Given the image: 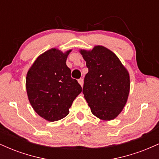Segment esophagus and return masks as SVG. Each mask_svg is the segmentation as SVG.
<instances>
[{
	"label": "esophagus",
	"instance_id": "34e87169",
	"mask_svg": "<svg viewBox=\"0 0 159 159\" xmlns=\"http://www.w3.org/2000/svg\"><path fill=\"white\" fill-rule=\"evenodd\" d=\"M78 83L80 84V85H81V87H83V84H84V80L82 79V78H80V79H78Z\"/></svg>",
	"mask_w": 159,
	"mask_h": 159
}]
</instances>
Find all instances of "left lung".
<instances>
[{
	"label": "left lung",
	"instance_id": "1",
	"mask_svg": "<svg viewBox=\"0 0 159 159\" xmlns=\"http://www.w3.org/2000/svg\"><path fill=\"white\" fill-rule=\"evenodd\" d=\"M80 53L88 68L83 93L91 112L102 120L115 119L129 97V72L114 52L102 45Z\"/></svg>",
	"mask_w": 159,
	"mask_h": 159
}]
</instances>
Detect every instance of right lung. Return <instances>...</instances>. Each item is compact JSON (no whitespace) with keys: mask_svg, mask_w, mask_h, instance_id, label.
Here are the masks:
<instances>
[{"mask_svg":"<svg viewBox=\"0 0 159 159\" xmlns=\"http://www.w3.org/2000/svg\"><path fill=\"white\" fill-rule=\"evenodd\" d=\"M72 50L65 53L49 49L36 58L26 77L29 102L41 117L57 121L69 113V107L81 93V85L71 78L66 59Z\"/></svg>","mask_w":159,"mask_h":159,"instance_id":"add662e5","label":"right lung"}]
</instances>
